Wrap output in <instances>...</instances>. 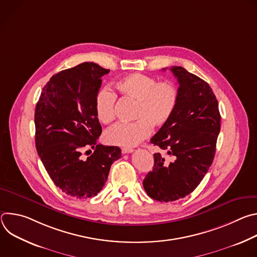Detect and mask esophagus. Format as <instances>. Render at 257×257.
Masks as SVG:
<instances>
[{
    "instance_id": "1",
    "label": "esophagus",
    "mask_w": 257,
    "mask_h": 257,
    "mask_svg": "<svg viewBox=\"0 0 257 257\" xmlns=\"http://www.w3.org/2000/svg\"><path fill=\"white\" fill-rule=\"evenodd\" d=\"M134 150L133 149H130V148H122V153L123 154H130V153H133Z\"/></svg>"
}]
</instances>
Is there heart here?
<instances>
[{
  "label": "heart",
  "mask_w": 257,
  "mask_h": 257,
  "mask_svg": "<svg viewBox=\"0 0 257 257\" xmlns=\"http://www.w3.org/2000/svg\"><path fill=\"white\" fill-rule=\"evenodd\" d=\"M122 97L136 101L134 119L131 123H118L107 129L104 139L113 145L131 148L148 138L153 127L165 126L174 115L179 101L178 86L172 81L132 73L116 82ZM116 93L107 87L97 91L94 109L97 119L108 124L116 117Z\"/></svg>",
  "instance_id": "1"
}]
</instances>
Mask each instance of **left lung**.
Returning a JSON list of instances; mask_svg holds the SVG:
<instances>
[{
  "label": "left lung",
  "instance_id": "obj_1",
  "mask_svg": "<svg viewBox=\"0 0 257 257\" xmlns=\"http://www.w3.org/2000/svg\"><path fill=\"white\" fill-rule=\"evenodd\" d=\"M170 70L179 83L178 105L151 142L172 161L155 154L154 169L143 180L148 195L161 202L184 198L199 185L212 164L221 129L217 99L208 83L183 67Z\"/></svg>",
  "mask_w": 257,
  "mask_h": 257
}]
</instances>
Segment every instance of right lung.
Wrapping results in <instances>:
<instances>
[{"label": "right lung", "instance_id": "right-lung-1", "mask_svg": "<svg viewBox=\"0 0 257 257\" xmlns=\"http://www.w3.org/2000/svg\"><path fill=\"white\" fill-rule=\"evenodd\" d=\"M108 72L92 62L63 70L45 85L35 107L36 151L55 185L79 199L95 196L121 158L118 146L97 144L94 98ZM89 148L95 152L83 157Z\"/></svg>", "mask_w": 257, "mask_h": 257}]
</instances>
